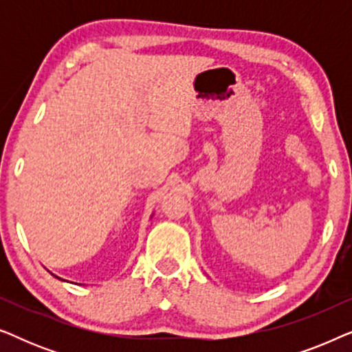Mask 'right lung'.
Listing matches in <instances>:
<instances>
[{"instance_id":"add662e5","label":"right lung","mask_w":352,"mask_h":352,"mask_svg":"<svg viewBox=\"0 0 352 352\" xmlns=\"http://www.w3.org/2000/svg\"><path fill=\"white\" fill-rule=\"evenodd\" d=\"M52 276H54V274H52ZM54 277H57V276H54ZM57 278H60V277H57ZM60 280H64V278H60Z\"/></svg>"}]
</instances>
